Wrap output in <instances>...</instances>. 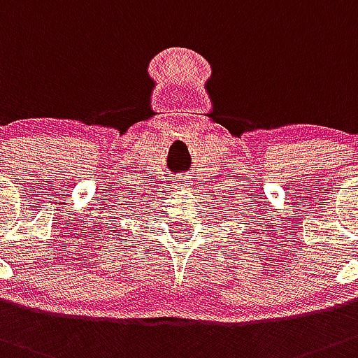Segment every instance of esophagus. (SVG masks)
<instances>
[{"mask_svg":"<svg viewBox=\"0 0 358 358\" xmlns=\"http://www.w3.org/2000/svg\"><path fill=\"white\" fill-rule=\"evenodd\" d=\"M194 176L191 175V173H182V175L178 176V182L182 183V185H185V187H191L192 185V182H194Z\"/></svg>","mask_w":358,"mask_h":358,"instance_id":"obj_1","label":"esophagus"}]
</instances>
